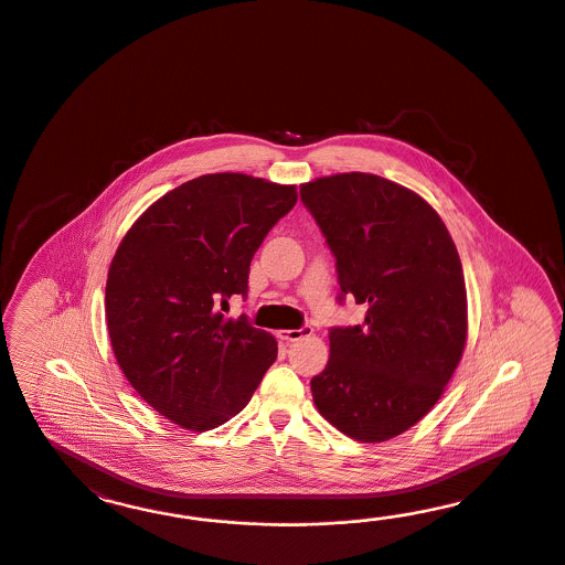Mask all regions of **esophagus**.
I'll return each instance as SVG.
<instances>
[{"label": "esophagus", "instance_id": "34e87169", "mask_svg": "<svg viewBox=\"0 0 565 565\" xmlns=\"http://www.w3.org/2000/svg\"><path fill=\"white\" fill-rule=\"evenodd\" d=\"M312 333V327H300V329H281L277 331L279 340H286V342H296V340H302Z\"/></svg>", "mask_w": 565, "mask_h": 565}]
</instances>
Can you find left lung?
Instances as JSON below:
<instances>
[{"instance_id": "obj_1", "label": "left lung", "mask_w": 565, "mask_h": 565, "mask_svg": "<svg viewBox=\"0 0 565 565\" xmlns=\"http://www.w3.org/2000/svg\"><path fill=\"white\" fill-rule=\"evenodd\" d=\"M300 199L335 257L340 302L366 307L362 326L329 331L315 406L356 441H387L427 416L462 359L460 255L423 196L375 173L317 178Z\"/></svg>"}]
</instances>
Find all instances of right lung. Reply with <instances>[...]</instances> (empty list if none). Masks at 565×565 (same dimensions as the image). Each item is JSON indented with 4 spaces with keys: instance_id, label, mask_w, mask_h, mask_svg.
<instances>
[{
    "instance_id": "add662e5",
    "label": "right lung",
    "mask_w": 565,
    "mask_h": 565,
    "mask_svg": "<svg viewBox=\"0 0 565 565\" xmlns=\"http://www.w3.org/2000/svg\"><path fill=\"white\" fill-rule=\"evenodd\" d=\"M296 201V186L206 173L154 201L121 239L105 286L109 340L137 394L173 425L227 423L277 359L271 333L220 307L248 294L250 260Z\"/></svg>"
}]
</instances>
